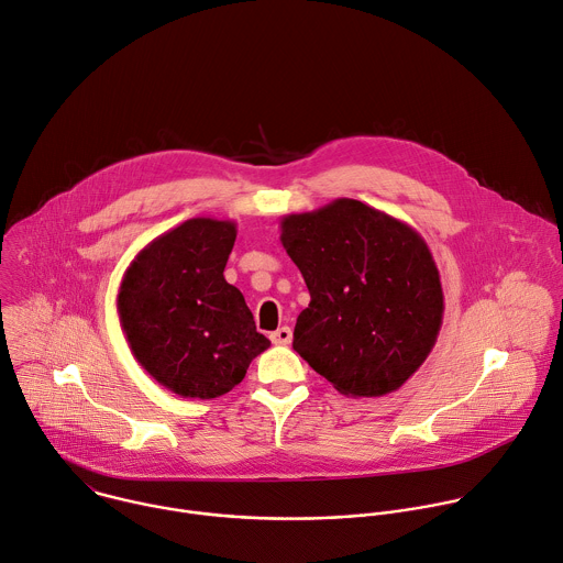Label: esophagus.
<instances>
[{"label": "esophagus", "mask_w": 563, "mask_h": 563, "mask_svg": "<svg viewBox=\"0 0 563 563\" xmlns=\"http://www.w3.org/2000/svg\"><path fill=\"white\" fill-rule=\"evenodd\" d=\"M272 343L274 345H289L291 343V330L289 328H278L276 332H272Z\"/></svg>", "instance_id": "1"}]
</instances>
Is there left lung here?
<instances>
[{"label": "left lung", "instance_id": "1", "mask_svg": "<svg viewBox=\"0 0 563 563\" xmlns=\"http://www.w3.org/2000/svg\"><path fill=\"white\" fill-rule=\"evenodd\" d=\"M280 243L311 296L296 318L294 350L320 376L345 396H383L423 365L445 305L417 229L339 198L285 216Z\"/></svg>", "mask_w": 563, "mask_h": 563}]
</instances>
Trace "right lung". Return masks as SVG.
Here are the masks:
<instances>
[{"mask_svg": "<svg viewBox=\"0 0 563 563\" xmlns=\"http://www.w3.org/2000/svg\"><path fill=\"white\" fill-rule=\"evenodd\" d=\"M235 222L191 218L153 238L126 267L120 325L142 369L183 398H216L272 343L224 280Z\"/></svg>", "mask_w": 563, "mask_h": 563, "instance_id": "obj_1", "label": "right lung"}]
</instances>
